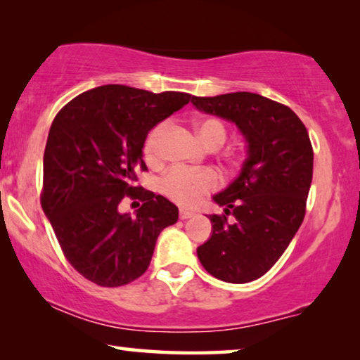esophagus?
<instances>
[{
  "mask_svg": "<svg viewBox=\"0 0 360 360\" xmlns=\"http://www.w3.org/2000/svg\"><path fill=\"white\" fill-rule=\"evenodd\" d=\"M193 216H195L193 211L180 210V219H188V218H193Z\"/></svg>",
  "mask_w": 360,
  "mask_h": 360,
  "instance_id": "34e87169",
  "label": "esophagus"
}]
</instances>
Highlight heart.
<instances>
[{"label": "heart", "mask_w": 360, "mask_h": 360, "mask_svg": "<svg viewBox=\"0 0 360 360\" xmlns=\"http://www.w3.org/2000/svg\"><path fill=\"white\" fill-rule=\"evenodd\" d=\"M167 129V122L152 127L144 141V157L155 164L160 160V147ZM196 131L201 141L210 147H219L226 141L228 129L219 117H203L196 121ZM219 175L213 169H185L175 167L160 181V191L167 198L181 206H193L219 186Z\"/></svg>", "instance_id": "heart-1"}]
</instances>
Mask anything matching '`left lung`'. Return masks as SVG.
Returning <instances> with one entry per match:
<instances>
[{
	"label": "left lung",
	"instance_id": "1",
	"mask_svg": "<svg viewBox=\"0 0 360 360\" xmlns=\"http://www.w3.org/2000/svg\"><path fill=\"white\" fill-rule=\"evenodd\" d=\"M191 103L236 122L248 141L239 176L214 196L226 206L224 214L210 216L213 234L196 254L213 277L252 282L274 267L303 223L313 179L311 141L288 106L257 93L193 96Z\"/></svg>",
	"mask_w": 360,
	"mask_h": 360
}]
</instances>
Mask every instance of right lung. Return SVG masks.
<instances>
[{"label":"right lung","instance_id":"right-lung-1","mask_svg":"<svg viewBox=\"0 0 360 360\" xmlns=\"http://www.w3.org/2000/svg\"><path fill=\"white\" fill-rule=\"evenodd\" d=\"M190 98L103 85L75 96L53 117L41 205L65 259L90 282H134L149 267L160 231L179 219L174 203L136 181L137 172L147 170L142 149L149 131ZM124 198L143 203L136 217L119 213Z\"/></svg>","mask_w":360,"mask_h":360}]
</instances>
